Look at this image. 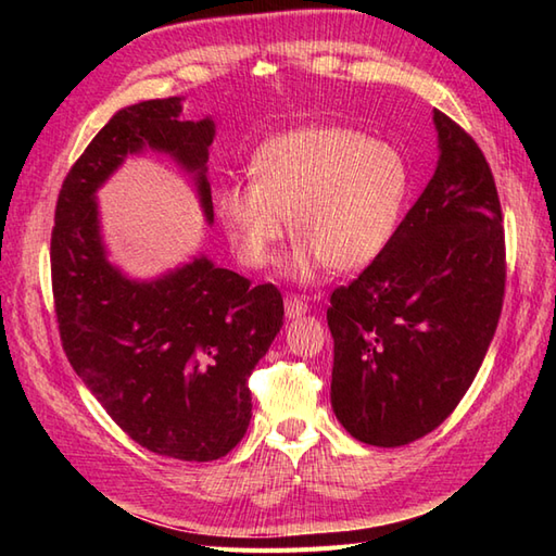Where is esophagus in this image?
Wrapping results in <instances>:
<instances>
[{
    "instance_id": "esophagus-1",
    "label": "esophagus",
    "mask_w": 556,
    "mask_h": 556,
    "mask_svg": "<svg viewBox=\"0 0 556 556\" xmlns=\"http://www.w3.org/2000/svg\"><path fill=\"white\" fill-rule=\"evenodd\" d=\"M311 311L308 301H305L303 296H296V293H289V296L285 299V313L289 320H293V317H301Z\"/></svg>"
}]
</instances>
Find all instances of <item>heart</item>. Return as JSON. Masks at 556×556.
Returning a JSON list of instances; mask_svg holds the SVG:
<instances>
[{"label":"heart","instance_id":"b5f03b06","mask_svg":"<svg viewBox=\"0 0 556 556\" xmlns=\"http://www.w3.org/2000/svg\"><path fill=\"white\" fill-rule=\"evenodd\" d=\"M251 186H224L217 215L245 267H267L289 219L296 251L291 277L325 265H370L399 227L408 198V164L380 140L344 126H311L271 138L251 162Z\"/></svg>","mask_w":556,"mask_h":556}]
</instances>
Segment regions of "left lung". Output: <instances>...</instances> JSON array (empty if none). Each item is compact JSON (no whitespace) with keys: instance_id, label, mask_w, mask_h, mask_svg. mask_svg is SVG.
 <instances>
[{"instance_id":"obj_1","label":"left lung","mask_w":556,"mask_h":556,"mask_svg":"<svg viewBox=\"0 0 556 556\" xmlns=\"http://www.w3.org/2000/svg\"><path fill=\"white\" fill-rule=\"evenodd\" d=\"M440 162L392 241L329 296L332 408L351 437L401 446L432 432L473 384L506 287L502 205L490 164L434 110Z\"/></svg>"}]
</instances>
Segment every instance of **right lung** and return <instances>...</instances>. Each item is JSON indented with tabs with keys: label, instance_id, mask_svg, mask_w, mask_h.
I'll return each instance as SVG.
<instances>
[{
	"label": "right lung",
	"instance_id": "add662e5",
	"mask_svg": "<svg viewBox=\"0 0 556 556\" xmlns=\"http://www.w3.org/2000/svg\"><path fill=\"white\" fill-rule=\"evenodd\" d=\"M181 98L116 112L68 169L50 243L52 296L68 363L108 416L150 452L215 460L251 422V377L285 325L275 285L215 267L207 257L138 285L104 257L96 191L146 146L195 172L212 219L207 148L215 124L181 122Z\"/></svg>",
	"mask_w": 556,
	"mask_h": 556
}]
</instances>
